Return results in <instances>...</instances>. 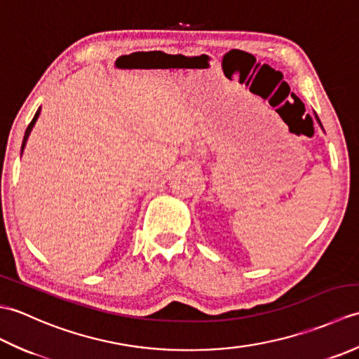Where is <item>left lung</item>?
<instances>
[{"mask_svg":"<svg viewBox=\"0 0 359 359\" xmlns=\"http://www.w3.org/2000/svg\"><path fill=\"white\" fill-rule=\"evenodd\" d=\"M316 118H318V116H316ZM318 121H319V118H318ZM319 125H321V121H319ZM323 126V125H321Z\"/></svg>","mask_w":359,"mask_h":359,"instance_id":"1","label":"left lung"}]
</instances>
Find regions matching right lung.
<instances>
[{
    "instance_id": "obj_1",
    "label": "right lung",
    "mask_w": 359,
    "mask_h": 359,
    "mask_svg": "<svg viewBox=\"0 0 359 359\" xmlns=\"http://www.w3.org/2000/svg\"><path fill=\"white\" fill-rule=\"evenodd\" d=\"M40 111H41V108H38V111L35 112V116H34L32 121H30V123H29V126H27V129H26V133H25V139H22V144H21V154H22V151H25V147H26V142H27V137H29L30 131H32V128H34V125H35V121H36L38 116H40Z\"/></svg>"
}]
</instances>
